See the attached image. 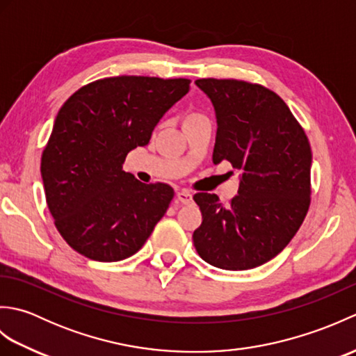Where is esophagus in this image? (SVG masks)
<instances>
[{"label":"esophagus","mask_w":356,"mask_h":356,"mask_svg":"<svg viewBox=\"0 0 356 356\" xmlns=\"http://www.w3.org/2000/svg\"><path fill=\"white\" fill-rule=\"evenodd\" d=\"M177 199L180 203L188 205V203L193 202V193L188 190H180V191H177Z\"/></svg>","instance_id":"34e87169"}]
</instances>
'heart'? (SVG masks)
Masks as SVG:
<instances>
[{"label":"heart","mask_w":356,"mask_h":356,"mask_svg":"<svg viewBox=\"0 0 356 356\" xmlns=\"http://www.w3.org/2000/svg\"><path fill=\"white\" fill-rule=\"evenodd\" d=\"M202 119H208V118L197 110H188L184 116V125L191 124V122H197V120H202Z\"/></svg>","instance_id":"b5f03b06"}]
</instances>
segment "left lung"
<instances>
[{"instance_id": "1", "label": "left lung", "mask_w": 356, "mask_h": 356, "mask_svg": "<svg viewBox=\"0 0 356 356\" xmlns=\"http://www.w3.org/2000/svg\"><path fill=\"white\" fill-rule=\"evenodd\" d=\"M217 116L214 163L241 172L238 194L222 205L197 193L195 251L216 268L245 270L278 255L311 205L312 149L303 127L275 92L241 79H197Z\"/></svg>"}]
</instances>
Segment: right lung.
Instances as JSON below:
<instances>
[{
	"label": "right lung",
	"mask_w": 356,
	"mask_h": 356,
	"mask_svg": "<svg viewBox=\"0 0 356 356\" xmlns=\"http://www.w3.org/2000/svg\"><path fill=\"white\" fill-rule=\"evenodd\" d=\"M190 79L113 76L90 82L58 111L41 156L45 202L61 237L81 255L119 261L136 254L174 197L122 170L154 127L190 92Z\"/></svg>",
	"instance_id": "obj_1"
}]
</instances>
